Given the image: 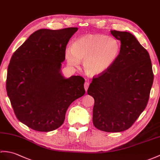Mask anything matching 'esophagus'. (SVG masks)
Instances as JSON below:
<instances>
[{"label":"esophagus","instance_id":"1","mask_svg":"<svg viewBox=\"0 0 160 160\" xmlns=\"http://www.w3.org/2000/svg\"><path fill=\"white\" fill-rule=\"evenodd\" d=\"M84 88H85V91H87V89H88V86H89V83H88V82H86L84 83Z\"/></svg>","mask_w":160,"mask_h":160}]
</instances>
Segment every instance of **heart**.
Here are the masks:
<instances>
[{
	"mask_svg": "<svg viewBox=\"0 0 160 160\" xmlns=\"http://www.w3.org/2000/svg\"><path fill=\"white\" fill-rule=\"evenodd\" d=\"M121 46L117 39L100 34H88L76 39L71 49L65 50V58L72 67L83 61L85 72L91 76L106 72L117 60Z\"/></svg>",
	"mask_w": 160,
	"mask_h": 160,
	"instance_id": "heart-1",
	"label": "heart"
}]
</instances>
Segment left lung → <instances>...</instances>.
Instances as JSON below:
<instances>
[{
  "label": "left lung",
  "mask_w": 160,
  "mask_h": 160,
  "mask_svg": "<svg viewBox=\"0 0 160 160\" xmlns=\"http://www.w3.org/2000/svg\"><path fill=\"white\" fill-rule=\"evenodd\" d=\"M121 40L117 60L92 79L87 90L95 100L92 122L107 132H121L133 125L147 105L153 82L150 56L132 33L110 31Z\"/></svg>",
  "instance_id": "obj_1"
}]
</instances>
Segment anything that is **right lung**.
<instances>
[{
	"instance_id": "1",
	"label": "right lung",
	"mask_w": 160,
	"mask_h": 160,
	"mask_svg": "<svg viewBox=\"0 0 160 160\" xmlns=\"http://www.w3.org/2000/svg\"><path fill=\"white\" fill-rule=\"evenodd\" d=\"M78 28L39 29L13 53L6 88L18 119L39 132L63 123L70 104L85 93L84 79L66 78L61 72L65 49Z\"/></svg>"
}]
</instances>
